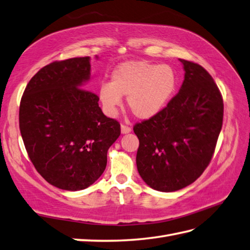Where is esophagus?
Here are the masks:
<instances>
[{
  "mask_svg": "<svg viewBox=\"0 0 250 250\" xmlns=\"http://www.w3.org/2000/svg\"><path fill=\"white\" fill-rule=\"evenodd\" d=\"M131 132V128L129 125H121V133L122 134H126V133H130Z\"/></svg>",
  "mask_w": 250,
  "mask_h": 250,
  "instance_id": "1",
  "label": "esophagus"
}]
</instances>
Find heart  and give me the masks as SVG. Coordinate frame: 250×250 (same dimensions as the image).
<instances>
[{"label": "heart", "mask_w": 250, "mask_h": 250, "mask_svg": "<svg viewBox=\"0 0 250 250\" xmlns=\"http://www.w3.org/2000/svg\"><path fill=\"white\" fill-rule=\"evenodd\" d=\"M177 87V73L169 65L146 61L122 62L111 73L110 83H103L99 96L104 110L116 115L121 96L136 118H153L168 105Z\"/></svg>", "instance_id": "1"}]
</instances>
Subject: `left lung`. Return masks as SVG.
Masks as SVG:
<instances>
[{
	"label": "left lung",
	"instance_id": "left-lung-1",
	"mask_svg": "<svg viewBox=\"0 0 250 250\" xmlns=\"http://www.w3.org/2000/svg\"><path fill=\"white\" fill-rule=\"evenodd\" d=\"M185 71L179 93L158 115L134 125L140 141L136 167L159 192L192 184L208 167L223 121V100L204 67L180 60Z\"/></svg>",
	"mask_w": 250,
	"mask_h": 250
}]
</instances>
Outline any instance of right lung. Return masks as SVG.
<instances>
[{
    "mask_svg": "<svg viewBox=\"0 0 250 250\" xmlns=\"http://www.w3.org/2000/svg\"><path fill=\"white\" fill-rule=\"evenodd\" d=\"M90 76L89 56L53 62L31 78L19 106L29 158L44 180L61 189L94 183L120 135L119 122L103 114L100 97L83 89Z\"/></svg>",
    "mask_w": 250,
    "mask_h": 250,
    "instance_id": "1",
    "label": "right lung"
}]
</instances>
